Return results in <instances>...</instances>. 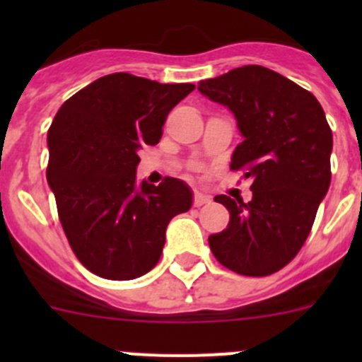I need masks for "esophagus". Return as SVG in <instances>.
Returning a JSON list of instances; mask_svg holds the SVG:
<instances>
[{
	"instance_id": "1",
	"label": "esophagus",
	"mask_w": 362,
	"mask_h": 362,
	"mask_svg": "<svg viewBox=\"0 0 362 362\" xmlns=\"http://www.w3.org/2000/svg\"><path fill=\"white\" fill-rule=\"evenodd\" d=\"M210 202L211 199L206 194H202V192H196L194 194V206H203V204H208Z\"/></svg>"
}]
</instances>
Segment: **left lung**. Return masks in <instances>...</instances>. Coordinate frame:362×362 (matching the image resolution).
I'll return each mask as SVG.
<instances>
[{
	"instance_id": "8db88e82",
	"label": "left lung",
	"mask_w": 362,
	"mask_h": 362,
	"mask_svg": "<svg viewBox=\"0 0 362 362\" xmlns=\"http://www.w3.org/2000/svg\"><path fill=\"white\" fill-rule=\"evenodd\" d=\"M199 93L224 105L243 141L231 170L252 180V199L215 196L229 224L208 238L217 261L231 272L266 276L294 259L308 238L331 184L333 133L312 93L257 64L202 80Z\"/></svg>"
}]
</instances>
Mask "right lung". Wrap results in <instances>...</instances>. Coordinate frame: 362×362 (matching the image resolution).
<instances>
[{
  "label": "right lung",
  "instance_id": "1",
  "mask_svg": "<svg viewBox=\"0 0 362 362\" xmlns=\"http://www.w3.org/2000/svg\"><path fill=\"white\" fill-rule=\"evenodd\" d=\"M194 90L112 73L73 94L47 134V182L69 245L89 272L133 280L158 264L171 218L192 206L184 180H136L138 152L159 144L168 113Z\"/></svg>",
  "mask_w": 362,
  "mask_h": 362
}]
</instances>
